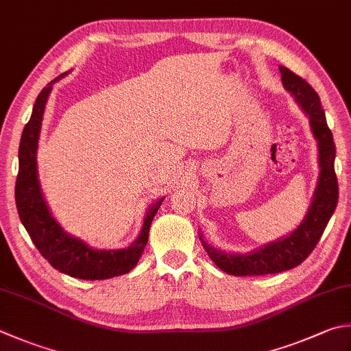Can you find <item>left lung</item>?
I'll return each mask as SVG.
<instances>
[{
  "label": "left lung",
  "mask_w": 351,
  "mask_h": 351,
  "mask_svg": "<svg viewBox=\"0 0 351 351\" xmlns=\"http://www.w3.org/2000/svg\"><path fill=\"white\" fill-rule=\"evenodd\" d=\"M280 73L285 88L308 115L313 136L318 141L321 169L318 185L307 215L303 222L297 226V230H293L285 239L267 243L250 254L222 252L205 242L202 236H199L202 240L204 250L207 251L219 269L236 277L278 274L303 263L317 246L328 221H330L336 204H338V178L335 173L336 147L332 130L327 126L319 95L303 77L287 70L286 66H280Z\"/></svg>",
  "instance_id": "left-lung-1"
}]
</instances>
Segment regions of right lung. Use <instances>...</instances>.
<instances>
[{"mask_svg":"<svg viewBox=\"0 0 351 351\" xmlns=\"http://www.w3.org/2000/svg\"><path fill=\"white\" fill-rule=\"evenodd\" d=\"M68 73L51 80L34 101L33 112L27 123L19 144V170L16 176L15 201L21 222L29 232L32 242L43 257L48 260L54 269L80 280H106L123 276L132 271L138 263L149 240L150 223L160 208L164 197L158 199L149 207L140 236L125 250H93L77 237H73L62 230V226L51 216L38 180L36 150L43 121L44 109L54 82Z\"/></svg>","mask_w":351,"mask_h":351,"instance_id":"obj_1","label":"right lung"}]
</instances>
